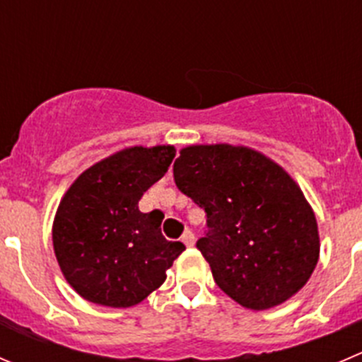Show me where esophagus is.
Returning a JSON list of instances; mask_svg holds the SVG:
<instances>
[{
  "instance_id": "34e87169",
  "label": "esophagus",
  "mask_w": 362,
  "mask_h": 362,
  "mask_svg": "<svg viewBox=\"0 0 362 362\" xmlns=\"http://www.w3.org/2000/svg\"><path fill=\"white\" fill-rule=\"evenodd\" d=\"M181 242H183L187 247H194L195 235H194V233H192V230H185L183 236H181Z\"/></svg>"
}]
</instances>
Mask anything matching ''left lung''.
I'll return each mask as SVG.
<instances>
[{
    "label": "left lung",
    "mask_w": 362,
    "mask_h": 362,
    "mask_svg": "<svg viewBox=\"0 0 362 362\" xmlns=\"http://www.w3.org/2000/svg\"><path fill=\"white\" fill-rule=\"evenodd\" d=\"M174 181L206 211L197 249L223 293L263 311L304 288L318 263V223L284 168L243 146H190Z\"/></svg>",
    "instance_id": "1"
}]
</instances>
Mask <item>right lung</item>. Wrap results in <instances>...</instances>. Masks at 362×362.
<instances>
[{
    "label": "right lung",
    "mask_w": 362,
    "mask_h": 362,
    "mask_svg": "<svg viewBox=\"0 0 362 362\" xmlns=\"http://www.w3.org/2000/svg\"><path fill=\"white\" fill-rule=\"evenodd\" d=\"M175 156L172 146L127 147L80 174L62 197L53 249L65 281L85 300L132 308L167 279L185 250L161 235V216L142 213L144 192Z\"/></svg>",
    "instance_id": "obj_1"
}]
</instances>
